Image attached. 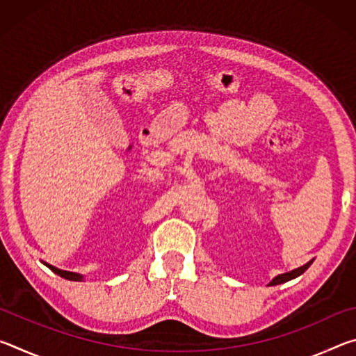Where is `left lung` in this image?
<instances>
[{
	"label": "left lung",
	"instance_id": "1",
	"mask_svg": "<svg viewBox=\"0 0 356 356\" xmlns=\"http://www.w3.org/2000/svg\"><path fill=\"white\" fill-rule=\"evenodd\" d=\"M312 264V261L311 262H308L306 265H303V267H298V268H295V270H292V272H289V273H282V275H278L276 276V278L270 282L268 286H276V284H282V282H286V281H291V280H293V278H297V276H300L301 273H305L306 270H308V267L309 265Z\"/></svg>",
	"mask_w": 356,
	"mask_h": 356
}]
</instances>
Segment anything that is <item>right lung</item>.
Masks as SVG:
<instances>
[{
	"mask_svg": "<svg viewBox=\"0 0 356 356\" xmlns=\"http://www.w3.org/2000/svg\"><path fill=\"white\" fill-rule=\"evenodd\" d=\"M48 268H51L53 272H55L56 275H59V276H63V278H65V280H70V281H81L83 280V276L81 275H78V273H72V272H64V270H59V268H56V267H53V265H48V264H45Z\"/></svg>",
	"mask_w": 356,
	"mask_h": 356,
	"instance_id": "1",
	"label": "right lung"
}]
</instances>
